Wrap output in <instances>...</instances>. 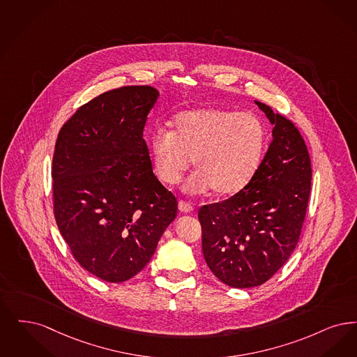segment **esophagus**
<instances>
[{
	"label": "esophagus",
	"mask_w": 357,
	"mask_h": 357,
	"mask_svg": "<svg viewBox=\"0 0 357 357\" xmlns=\"http://www.w3.org/2000/svg\"><path fill=\"white\" fill-rule=\"evenodd\" d=\"M178 211H180L181 213H190V212L193 211V206H192L189 202L180 200V202H178Z\"/></svg>",
	"instance_id": "obj_1"
}]
</instances>
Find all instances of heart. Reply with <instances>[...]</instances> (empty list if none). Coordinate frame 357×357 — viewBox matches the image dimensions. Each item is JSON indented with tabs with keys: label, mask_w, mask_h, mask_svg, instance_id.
Segmentation results:
<instances>
[{
	"label": "heart",
	"mask_w": 357,
	"mask_h": 357,
	"mask_svg": "<svg viewBox=\"0 0 357 357\" xmlns=\"http://www.w3.org/2000/svg\"><path fill=\"white\" fill-rule=\"evenodd\" d=\"M173 129H157L149 142L152 167L165 185L181 181L195 162L186 183L190 195L213 189L231 196L248 185L261 165L268 132L263 120L250 112L197 108L173 120Z\"/></svg>",
	"instance_id": "obj_1"
}]
</instances>
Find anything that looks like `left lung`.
I'll list each match as a JSON object with an SVG mask.
<instances>
[{
    "mask_svg": "<svg viewBox=\"0 0 357 357\" xmlns=\"http://www.w3.org/2000/svg\"><path fill=\"white\" fill-rule=\"evenodd\" d=\"M255 102L273 125L260 168L238 193L199 211L204 259L232 288L261 285L288 261L310 199V158L300 132L268 105Z\"/></svg>",
    "mask_w": 357,
    "mask_h": 357,
    "instance_id": "obj_1",
    "label": "left lung"
}]
</instances>
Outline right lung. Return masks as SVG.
Segmentation results:
<instances>
[{
    "label": "right lung",
    "instance_id": "right-lung-1",
    "mask_svg": "<svg viewBox=\"0 0 357 357\" xmlns=\"http://www.w3.org/2000/svg\"><path fill=\"white\" fill-rule=\"evenodd\" d=\"M158 91L123 86L89 101L63 124L53 155L54 218L78 264L123 282L149 263L177 216L142 139Z\"/></svg>",
    "mask_w": 357,
    "mask_h": 357
}]
</instances>
